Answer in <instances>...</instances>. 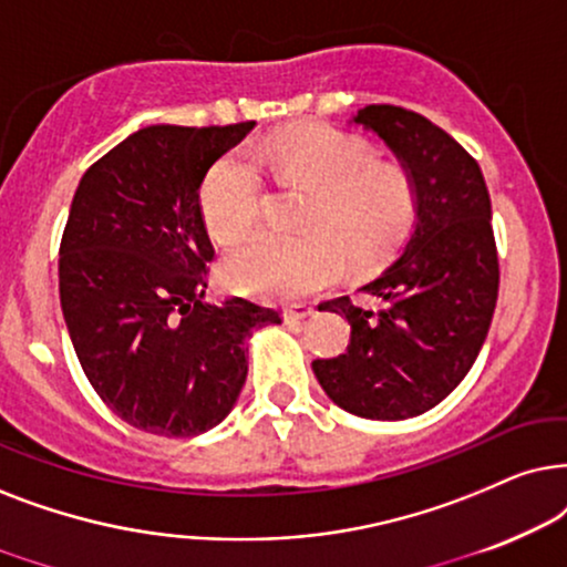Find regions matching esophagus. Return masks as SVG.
Masks as SVG:
<instances>
[{
  "label": "esophagus",
  "instance_id": "1",
  "mask_svg": "<svg viewBox=\"0 0 567 567\" xmlns=\"http://www.w3.org/2000/svg\"><path fill=\"white\" fill-rule=\"evenodd\" d=\"M316 311H313V306H308V303H292V306H288L285 308V321L288 323H298V321H306V319H311Z\"/></svg>",
  "mask_w": 567,
  "mask_h": 567
}]
</instances>
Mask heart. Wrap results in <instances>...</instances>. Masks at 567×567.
I'll use <instances>...</instances> for the list:
<instances>
[{
  "mask_svg": "<svg viewBox=\"0 0 567 567\" xmlns=\"http://www.w3.org/2000/svg\"><path fill=\"white\" fill-rule=\"evenodd\" d=\"M254 157L282 181L313 192L303 238L269 233L233 248L225 275L238 290L290 300L334 282L346 254L354 267L375 264L414 223V184L402 165L375 161L373 147L352 134L308 126L264 142ZM236 150L220 157L199 192L202 220L217 244H233L261 213V173Z\"/></svg>",
  "mask_w": 567,
  "mask_h": 567,
  "instance_id": "b5f03b06",
  "label": "heart"
}]
</instances>
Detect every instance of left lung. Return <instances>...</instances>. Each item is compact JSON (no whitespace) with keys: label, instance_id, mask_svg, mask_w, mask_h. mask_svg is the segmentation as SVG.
<instances>
[{"label":"left lung","instance_id":"1","mask_svg":"<svg viewBox=\"0 0 567 567\" xmlns=\"http://www.w3.org/2000/svg\"><path fill=\"white\" fill-rule=\"evenodd\" d=\"M386 145L414 184V223L399 254L360 292L319 306L350 321L344 354L316 360L321 389L365 420H406L441 404L477 360L497 300L493 207L474 157L441 126L399 105L350 118Z\"/></svg>","mask_w":567,"mask_h":567}]
</instances>
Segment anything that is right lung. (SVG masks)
<instances>
[{
  "mask_svg": "<svg viewBox=\"0 0 567 567\" xmlns=\"http://www.w3.org/2000/svg\"><path fill=\"white\" fill-rule=\"evenodd\" d=\"M256 121L153 124L90 165L59 246V300L82 371L113 414L145 433L220 425L248 373V337L279 313L207 303L215 259L199 188Z\"/></svg>",
  "mask_w": 567,
  "mask_h": 567,
  "instance_id": "right-lung-1",
  "label": "right lung"
}]
</instances>
